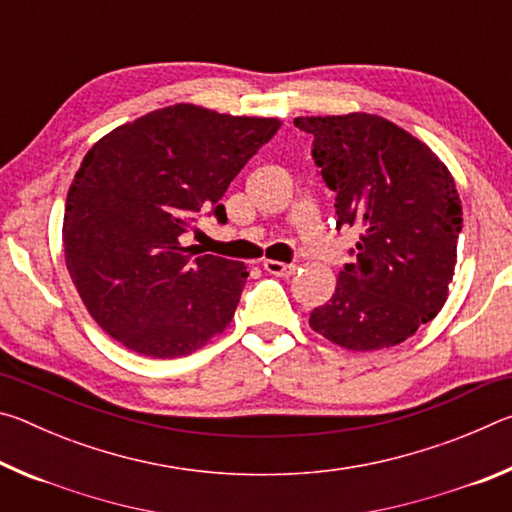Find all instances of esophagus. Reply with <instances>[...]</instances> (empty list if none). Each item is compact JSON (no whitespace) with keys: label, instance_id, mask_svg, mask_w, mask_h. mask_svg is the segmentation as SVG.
Here are the masks:
<instances>
[{"label":"esophagus","instance_id":"esophagus-1","mask_svg":"<svg viewBox=\"0 0 512 512\" xmlns=\"http://www.w3.org/2000/svg\"><path fill=\"white\" fill-rule=\"evenodd\" d=\"M264 271H268L271 275L289 277V275L296 273V264H284V262H275V259H266Z\"/></svg>","mask_w":512,"mask_h":512}]
</instances>
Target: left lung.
Instances as JSON below:
<instances>
[{
  "instance_id": "obj_1",
  "label": "left lung",
  "mask_w": 512,
  "mask_h": 512,
  "mask_svg": "<svg viewBox=\"0 0 512 512\" xmlns=\"http://www.w3.org/2000/svg\"><path fill=\"white\" fill-rule=\"evenodd\" d=\"M339 223L359 230L352 264L309 316L323 339L352 352L400 345L438 316L454 280L463 205L447 164L379 115L296 117Z\"/></svg>"
}]
</instances>
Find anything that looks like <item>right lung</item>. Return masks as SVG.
Wrapping results in <instances>:
<instances>
[{"mask_svg": "<svg viewBox=\"0 0 512 512\" xmlns=\"http://www.w3.org/2000/svg\"><path fill=\"white\" fill-rule=\"evenodd\" d=\"M280 126L176 103L126 121L85 153L67 192L63 250L103 332L144 357L173 359L230 327L246 266L196 255L180 237L201 212L225 221V189Z\"/></svg>", "mask_w": 512, "mask_h": 512, "instance_id": "add662e5", "label": "right lung"}]
</instances>
